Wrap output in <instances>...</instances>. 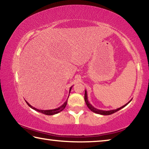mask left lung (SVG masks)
I'll list each match as a JSON object with an SVG mask.
<instances>
[{
  "label": "left lung",
  "mask_w": 149,
  "mask_h": 149,
  "mask_svg": "<svg viewBox=\"0 0 149 149\" xmlns=\"http://www.w3.org/2000/svg\"><path fill=\"white\" fill-rule=\"evenodd\" d=\"M85 103H86V104L87 106V107L89 108V109L92 111V112L96 113V114H101V115H110V114H112L115 113L116 112H117V111L120 110L122 109V108H124L125 106H127L129 103L132 101V100H130L129 102L127 103H126L125 105H123V107H120V108H118L116 110H99V109H97V108H95L93 106H92L91 104H90V102H89V100H88V98H87V91L85 90Z\"/></svg>",
  "instance_id": "1"
}]
</instances>
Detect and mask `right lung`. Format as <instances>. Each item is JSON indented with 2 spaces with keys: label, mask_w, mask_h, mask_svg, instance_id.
I'll return each instance as SVG.
<instances>
[{
  "label": "right lung",
  "mask_w": 149,
  "mask_h": 149,
  "mask_svg": "<svg viewBox=\"0 0 149 149\" xmlns=\"http://www.w3.org/2000/svg\"><path fill=\"white\" fill-rule=\"evenodd\" d=\"M72 88V86L70 87V89L69 95H70V91H71ZM68 97H69V96H68ZM26 103L27 104V105H28L30 108H31L32 109L35 110V111H37V112H41V113H42V114H46V115H49V116H51V115H54V114H58V113L60 112H61V111H62L63 110H64V108H65V106H66V104H67L68 99L65 100V102L64 103V104H63L62 106H60V107H58V108H55V109H52V110H45L37 109V108H35V107H33L31 104H29V103L26 101Z\"/></svg>",
  "instance_id": "right-lung-1"
}]
</instances>
